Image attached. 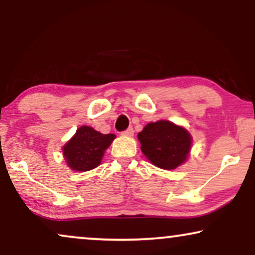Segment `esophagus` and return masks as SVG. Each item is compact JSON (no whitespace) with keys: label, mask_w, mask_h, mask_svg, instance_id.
Listing matches in <instances>:
<instances>
[{"label":"esophagus","mask_w":255,"mask_h":255,"mask_svg":"<svg viewBox=\"0 0 255 255\" xmlns=\"http://www.w3.org/2000/svg\"><path fill=\"white\" fill-rule=\"evenodd\" d=\"M123 134L127 135V137H132V135H133V128H128V130H125V131L123 132Z\"/></svg>","instance_id":"obj_1"}]
</instances>
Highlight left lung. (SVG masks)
I'll return each instance as SVG.
<instances>
[{
	"instance_id": "8db88e82",
	"label": "left lung",
	"mask_w": 255,
	"mask_h": 255,
	"mask_svg": "<svg viewBox=\"0 0 255 255\" xmlns=\"http://www.w3.org/2000/svg\"><path fill=\"white\" fill-rule=\"evenodd\" d=\"M141 152L151 163L161 169H175L189 156L193 137L183 127L169 121L145 125L138 133Z\"/></svg>"
}]
</instances>
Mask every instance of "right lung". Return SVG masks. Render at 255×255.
I'll list each match as a JSON object with an SVG mask.
<instances>
[{"instance_id": "right-lung-1", "label": "right lung", "mask_w": 255, "mask_h": 255, "mask_svg": "<svg viewBox=\"0 0 255 255\" xmlns=\"http://www.w3.org/2000/svg\"><path fill=\"white\" fill-rule=\"evenodd\" d=\"M116 135L103 134L92 127H80L62 147V155L68 167L75 172H88L102 161L106 149Z\"/></svg>"}]
</instances>
